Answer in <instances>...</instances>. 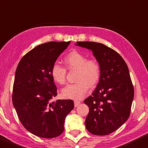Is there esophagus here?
Wrapping results in <instances>:
<instances>
[{
    "instance_id": "obj_1",
    "label": "esophagus",
    "mask_w": 148,
    "mask_h": 148,
    "mask_svg": "<svg viewBox=\"0 0 148 148\" xmlns=\"http://www.w3.org/2000/svg\"><path fill=\"white\" fill-rule=\"evenodd\" d=\"M74 106H75V107H77V106H79V103H80V101H74Z\"/></svg>"
}]
</instances>
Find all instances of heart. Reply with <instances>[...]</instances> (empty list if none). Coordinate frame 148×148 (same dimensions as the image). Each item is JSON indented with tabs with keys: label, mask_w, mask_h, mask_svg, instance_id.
Instances as JSON below:
<instances>
[{
	"label": "heart",
	"mask_w": 148,
	"mask_h": 148,
	"mask_svg": "<svg viewBox=\"0 0 148 148\" xmlns=\"http://www.w3.org/2000/svg\"><path fill=\"white\" fill-rule=\"evenodd\" d=\"M65 62L69 70L77 71L75 83L69 84L62 89V95L65 98L78 100L86 94L90 86L98 82L101 76V66L95 59H88L82 52L73 51L67 55ZM66 69L58 63L53 65L51 70V77L57 84L62 85L66 80Z\"/></svg>",
	"instance_id": "heart-1"
}]
</instances>
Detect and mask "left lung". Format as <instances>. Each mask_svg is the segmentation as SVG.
Masks as SVG:
<instances>
[{
    "mask_svg": "<svg viewBox=\"0 0 148 148\" xmlns=\"http://www.w3.org/2000/svg\"><path fill=\"white\" fill-rule=\"evenodd\" d=\"M75 45L91 50L101 66L98 84L84 101L89 108L86 127L97 136L110 134L123 125L130 114L134 88L128 67L120 54L103 44L77 42Z\"/></svg>",
    "mask_w": 148,
    "mask_h": 148,
    "instance_id": "8db88e82",
    "label": "left lung"
}]
</instances>
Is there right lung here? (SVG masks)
Instances as JSON below:
<instances>
[{
	"mask_svg": "<svg viewBox=\"0 0 148 148\" xmlns=\"http://www.w3.org/2000/svg\"><path fill=\"white\" fill-rule=\"evenodd\" d=\"M71 42H50L24 55L15 71L12 103L25 129L41 138L57 137L65 117L74 109L72 100L52 101L57 88L51 77L53 65Z\"/></svg>",
	"mask_w": 148,
	"mask_h": 148,
	"instance_id": "obj_1",
	"label": "right lung"
}]
</instances>
